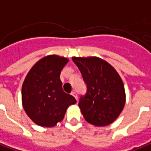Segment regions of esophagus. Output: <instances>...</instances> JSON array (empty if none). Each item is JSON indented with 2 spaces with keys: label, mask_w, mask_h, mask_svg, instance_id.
<instances>
[{
  "label": "esophagus",
  "mask_w": 151,
  "mask_h": 151,
  "mask_svg": "<svg viewBox=\"0 0 151 151\" xmlns=\"http://www.w3.org/2000/svg\"><path fill=\"white\" fill-rule=\"evenodd\" d=\"M71 94H72L73 96L74 97V98H75L76 99H78V94H77V93H76L75 91H73V92H72V93H71Z\"/></svg>",
  "instance_id": "esophagus-1"
}]
</instances>
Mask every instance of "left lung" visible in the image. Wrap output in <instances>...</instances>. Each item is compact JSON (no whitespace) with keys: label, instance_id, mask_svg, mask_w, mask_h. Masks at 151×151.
<instances>
[{"label":"left lung","instance_id":"1","mask_svg":"<svg viewBox=\"0 0 151 151\" xmlns=\"http://www.w3.org/2000/svg\"><path fill=\"white\" fill-rule=\"evenodd\" d=\"M87 86L78 106L87 122L96 126L113 123L124 109L125 92L116 70L106 61L96 57L73 58Z\"/></svg>","mask_w":151,"mask_h":151}]
</instances>
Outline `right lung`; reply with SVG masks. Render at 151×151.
<instances>
[{
  "instance_id": "add662e5",
  "label": "right lung",
  "mask_w": 151,
  "mask_h": 151,
  "mask_svg": "<svg viewBox=\"0 0 151 151\" xmlns=\"http://www.w3.org/2000/svg\"><path fill=\"white\" fill-rule=\"evenodd\" d=\"M68 62V58L57 55L47 56L31 68L24 80V110L40 126H55L63 120L67 109L77 102L74 97L63 90L60 80L61 71Z\"/></svg>"
}]
</instances>
